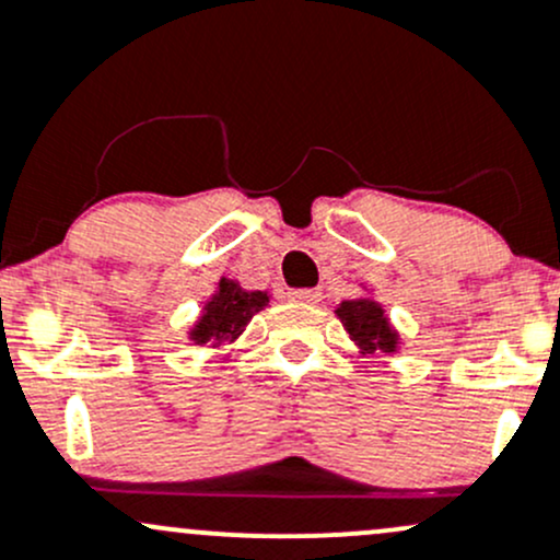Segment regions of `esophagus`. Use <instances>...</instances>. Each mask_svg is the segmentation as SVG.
<instances>
[{
  "label": "esophagus",
  "instance_id": "obj_1",
  "mask_svg": "<svg viewBox=\"0 0 560 560\" xmlns=\"http://www.w3.org/2000/svg\"><path fill=\"white\" fill-rule=\"evenodd\" d=\"M292 303H305V305H316L322 300L319 290H292L290 292Z\"/></svg>",
  "mask_w": 560,
  "mask_h": 560
}]
</instances>
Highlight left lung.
Masks as SVG:
<instances>
[{
  "label": "left lung",
  "instance_id": "obj_1",
  "mask_svg": "<svg viewBox=\"0 0 560 560\" xmlns=\"http://www.w3.org/2000/svg\"><path fill=\"white\" fill-rule=\"evenodd\" d=\"M362 290L368 295L338 303L335 316H338L340 325L349 332L351 343L357 346L362 357L375 354V351H381V354H397L402 338H399V332L388 322L384 305L370 295L368 287H362Z\"/></svg>",
  "mask_w": 560,
  "mask_h": 560
}]
</instances>
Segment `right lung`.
<instances>
[{
  "mask_svg": "<svg viewBox=\"0 0 560 560\" xmlns=\"http://www.w3.org/2000/svg\"><path fill=\"white\" fill-rule=\"evenodd\" d=\"M270 303V295L262 290H244L235 279L222 276L214 292L203 303L201 316L187 329V340L196 346L211 343V349L233 346L244 335L246 325L257 311Z\"/></svg>",
  "mask_w": 560,
  "mask_h": 560,
  "instance_id": "right-lung-1",
  "label": "right lung"
}]
</instances>
